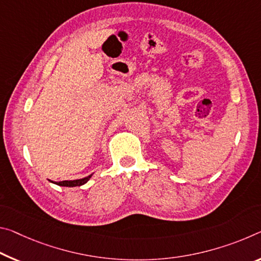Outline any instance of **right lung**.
I'll return each mask as SVG.
<instances>
[{
	"label": "right lung",
	"mask_w": 261,
	"mask_h": 261,
	"mask_svg": "<svg viewBox=\"0 0 261 261\" xmlns=\"http://www.w3.org/2000/svg\"><path fill=\"white\" fill-rule=\"evenodd\" d=\"M92 175L93 174H90L86 177H82V179H77V180H65V181H59V182H53V181H51V182L56 184L58 186H61V187H76V186H82L88 182Z\"/></svg>",
	"instance_id": "right-lung-1"
}]
</instances>
